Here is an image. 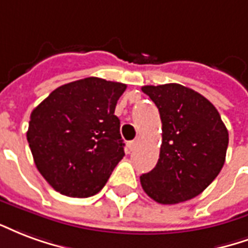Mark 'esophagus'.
Returning a JSON list of instances; mask_svg holds the SVG:
<instances>
[{
    "mask_svg": "<svg viewBox=\"0 0 248 248\" xmlns=\"http://www.w3.org/2000/svg\"><path fill=\"white\" fill-rule=\"evenodd\" d=\"M136 144H137V140H132V141H128L126 142V146H128V148H129V149H133V148H135V146H136Z\"/></svg>",
    "mask_w": 248,
    "mask_h": 248,
    "instance_id": "esophagus-1",
    "label": "esophagus"
}]
</instances>
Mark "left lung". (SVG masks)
<instances>
[{"label": "left lung", "mask_w": 248, "mask_h": 248, "mask_svg": "<svg viewBox=\"0 0 248 248\" xmlns=\"http://www.w3.org/2000/svg\"><path fill=\"white\" fill-rule=\"evenodd\" d=\"M160 112L162 142L155 169L140 177L144 191L162 205L191 200L225 164L229 132L205 96L177 83L144 86Z\"/></svg>", "instance_id": "1"}]
</instances>
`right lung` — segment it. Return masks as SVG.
<instances>
[{"instance_id": "obj_1", "label": "right lung", "mask_w": 248, "mask_h": 248, "mask_svg": "<svg viewBox=\"0 0 248 248\" xmlns=\"http://www.w3.org/2000/svg\"><path fill=\"white\" fill-rule=\"evenodd\" d=\"M123 83L86 78L58 87L30 115L35 166L61 194L95 196L124 157L117 100Z\"/></svg>"}]
</instances>
